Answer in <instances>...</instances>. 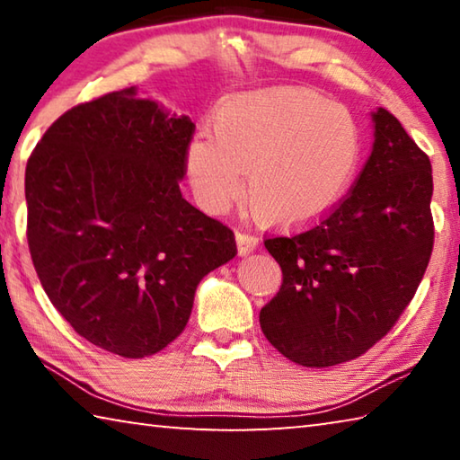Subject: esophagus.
<instances>
[{
  "label": "esophagus",
  "instance_id": "1",
  "mask_svg": "<svg viewBox=\"0 0 460 460\" xmlns=\"http://www.w3.org/2000/svg\"><path fill=\"white\" fill-rule=\"evenodd\" d=\"M235 241H237V253L239 255H249L252 252H255V249H258V239L252 237V235H245V233H237Z\"/></svg>",
  "mask_w": 460,
  "mask_h": 460
}]
</instances>
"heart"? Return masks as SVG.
Returning a JSON list of instances; mask_svg holds the SVG:
<instances>
[{
    "label": "heart",
    "mask_w": 460,
    "mask_h": 460,
    "mask_svg": "<svg viewBox=\"0 0 460 460\" xmlns=\"http://www.w3.org/2000/svg\"><path fill=\"white\" fill-rule=\"evenodd\" d=\"M213 137H192L186 170L202 208L247 200L278 229L310 227L347 197L361 164V131L345 107L305 89L241 93L215 109Z\"/></svg>",
    "instance_id": "1"
}]
</instances>
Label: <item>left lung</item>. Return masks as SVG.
Masks as SVG:
<instances>
[{"label":"left lung","mask_w":460,"mask_h":460,"mask_svg":"<svg viewBox=\"0 0 460 460\" xmlns=\"http://www.w3.org/2000/svg\"><path fill=\"white\" fill-rule=\"evenodd\" d=\"M371 121V154L349 197L310 231L266 239L282 288L261 308V331L305 367L351 361L384 339L432 253L430 160L384 107Z\"/></svg>","instance_id":"8db88e82"}]
</instances>
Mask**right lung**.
Wrapping results in <instances>:
<instances>
[{
	"label": "right lung",
	"mask_w": 460,
	"mask_h": 460,
	"mask_svg": "<svg viewBox=\"0 0 460 460\" xmlns=\"http://www.w3.org/2000/svg\"><path fill=\"white\" fill-rule=\"evenodd\" d=\"M192 131L129 87L60 115L26 166L44 292L81 337L128 359L172 342L200 279L237 253L233 231L181 192Z\"/></svg>",
	"instance_id": "obj_1"
}]
</instances>
